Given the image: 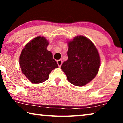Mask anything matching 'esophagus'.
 Wrapping results in <instances>:
<instances>
[{
	"label": "esophagus",
	"instance_id": "1",
	"mask_svg": "<svg viewBox=\"0 0 123 123\" xmlns=\"http://www.w3.org/2000/svg\"><path fill=\"white\" fill-rule=\"evenodd\" d=\"M57 63H58V66H61V65L62 64V60H57Z\"/></svg>",
	"mask_w": 123,
	"mask_h": 123
}]
</instances>
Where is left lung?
I'll return each mask as SVG.
<instances>
[{
  "mask_svg": "<svg viewBox=\"0 0 123 123\" xmlns=\"http://www.w3.org/2000/svg\"><path fill=\"white\" fill-rule=\"evenodd\" d=\"M68 58L62 65V70L71 84L85 86L95 78L99 69L98 50L90 39L81 35L68 42Z\"/></svg>",
  "mask_w": 123,
  "mask_h": 123,
  "instance_id": "8db88e82",
  "label": "left lung"
}]
</instances>
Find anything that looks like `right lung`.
I'll use <instances>...</instances> for the list:
<instances>
[{"label":"right lung","mask_w":123,"mask_h":123,"mask_svg":"<svg viewBox=\"0 0 123 123\" xmlns=\"http://www.w3.org/2000/svg\"><path fill=\"white\" fill-rule=\"evenodd\" d=\"M49 42L43 36H37L25 46L19 57L22 73L34 84L46 81L49 74L58 67L51 52L47 50Z\"/></svg>","instance_id":"add662e5"}]
</instances>
